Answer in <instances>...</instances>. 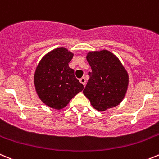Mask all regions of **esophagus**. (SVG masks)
I'll use <instances>...</instances> for the list:
<instances>
[{
	"label": "esophagus",
	"mask_w": 159,
	"mask_h": 159,
	"mask_svg": "<svg viewBox=\"0 0 159 159\" xmlns=\"http://www.w3.org/2000/svg\"><path fill=\"white\" fill-rule=\"evenodd\" d=\"M80 82L81 83V84H83V85H85V84H86V79H85V78H84V77H82V78H80Z\"/></svg>",
	"instance_id": "34e87169"
}]
</instances>
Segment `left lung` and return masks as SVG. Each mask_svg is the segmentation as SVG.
Here are the masks:
<instances>
[{"mask_svg":"<svg viewBox=\"0 0 159 159\" xmlns=\"http://www.w3.org/2000/svg\"><path fill=\"white\" fill-rule=\"evenodd\" d=\"M89 79L83 93L99 111L118 106L124 99L129 84L126 70L115 55L107 50L89 52Z\"/></svg>","mask_w":159,"mask_h":159,"instance_id":"8db88e82","label":"left lung"}]
</instances>
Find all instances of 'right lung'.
<instances>
[{
  "instance_id": "obj_1",
  "label": "right lung",
  "mask_w": 159,
  "mask_h": 159,
  "mask_svg": "<svg viewBox=\"0 0 159 159\" xmlns=\"http://www.w3.org/2000/svg\"><path fill=\"white\" fill-rule=\"evenodd\" d=\"M74 54L60 47L45 55L38 63L34 77L35 89L41 101L60 110L69 103L84 86L69 67Z\"/></svg>"
}]
</instances>
